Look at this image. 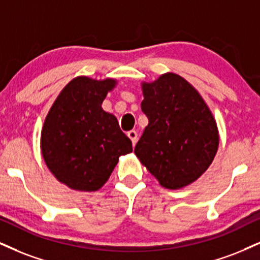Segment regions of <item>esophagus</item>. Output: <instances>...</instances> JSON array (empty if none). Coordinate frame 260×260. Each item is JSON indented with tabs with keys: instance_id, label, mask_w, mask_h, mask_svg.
I'll list each match as a JSON object with an SVG mask.
<instances>
[{
	"instance_id": "esophagus-1",
	"label": "esophagus",
	"mask_w": 260,
	"mask_h": 260,
	"mask_svg": "<svg viewBox=\"0 0 260 260\" xmlns=\"http://www.w3.org/2000/svg\"><path fill=\"white\" fill-rule=\"evenodd\" d=\"M127 137H129V139L131 140V142H133V146H135L136 142H137V133H136V131L135 130L129 131V133H127Z\"/></svg>"
}]
</instances>
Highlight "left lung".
<instances>
[{
	"mask_svg": "<svg viewBox=\"0 0 260 260\" xmlns=\"http://www.w3.org/2000/svg\"><path fill=\"white\" fill-rule=\"evenodd\" d=\"M141 88V108L148 125L135 154L161 187H187L205 174L218 150L219 133L212 112L197 89L176 73L142 82Z\"/></svg>",
	"mask_w": 260,
	"mask_h": 260,
	"instance_id": "1",
	"label": "left lung"
}]
</instances>
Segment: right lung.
<instances>
[{"mask_svg": "<svg viewBox=\"0 0 260 260\" xmlns=\"http://www.w3.org/2000/svg\"><path fill=\"white\" fill-rule=\"evenodd\" d=\"M117 84L114 78L76 77L60 91L44 119L42 156L54 177L73 190L98 191L119 156L133 152L117 118L101 107Z\"/></svg>", "mask_w": 260, "mask_h": 260, "instance_id": "1", "label": "right lung"}]
</instances>
